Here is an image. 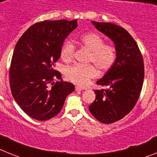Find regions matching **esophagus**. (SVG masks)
I'll return each instance as SVG.
<instances>
[{"label": "esophagus", "mask_w": 157, "mask_h": 157, "mask_svg": "<svg viewBox=\"0 0 157 157\" xmlns=\"http://www.w3.org/2000/svg\"><path fill=\"white\" fill-rule=\"evenodd\" d=\"M75 89H76V91L83 90V88H81V87H80V86H76V88H75Z\"/></svg>", "instance_id": "esophagus-1"}]
</instances>
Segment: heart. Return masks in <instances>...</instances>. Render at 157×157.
I'll use <instances>...</instances> for the list:
<instances>
[{"label":"heart","instance_id":"heart-1","mask_svg":"<svg viewBox=\"0 0 157 157\" xmlns=\"http://www.w3.org/2000/svg\"><path fill=\"white\" fill-rule=\"evenodd\" d=\"M78 42L81 46L90 51L88 60L89 62H93L100 70H107L113 66L117 58V50L112 44H105V40L99 34L95 33L83 34L79 37ZM74 51L75 47L72 42L64 43L60 51L62 60L66 62L72 60ZM97 75V68L93 64H74L68 67L65 70L67 80L81 86L86 85Z\"/></svg>","mask_w":157,"mask_h":157}]
</instances>
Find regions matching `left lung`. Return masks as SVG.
<instances>
[{"label":"left lung","mask_w":157,"mask_h":157,"mask_svg":"<svg viewBox=\"0 0 157 157\" xmlns=\"http://www.w3.org/2000/svg\"><path fill=\"white\" fill-rule=\"evenodd\" d=\"M92 23L114 43L117 58L97 81L106 89L94 91L96 99L89 109L97 121L112 124L125 117L137 102L144 77L143 57L134 39L124 28L112 23Z\"/></svg>","instance_id":"1"}]
</instances>
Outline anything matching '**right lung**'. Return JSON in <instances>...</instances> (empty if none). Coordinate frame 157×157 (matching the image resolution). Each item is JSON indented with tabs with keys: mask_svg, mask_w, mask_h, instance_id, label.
Segmentation results:
<instances>
[{
	"mask_svg": "<svg viewBox=\"0 0 157 157\" xmlns=\"http://www.w3.org/2000/svg\"><path fill=\"white\" fill-rule=\"evenodd\" d=\"M76 27L77 20L38 22L16 44L9 70L10 89L16 102L33 119L48 121L57 115L67 96L75 90L74 85L62 81L54 64L65 38Z\"/></svg>",
	"mask_w": 157,
	"mask_h": 157,
	"instance_id": "right-lung-1",
	"label": "right lung"
}]
</instances>
